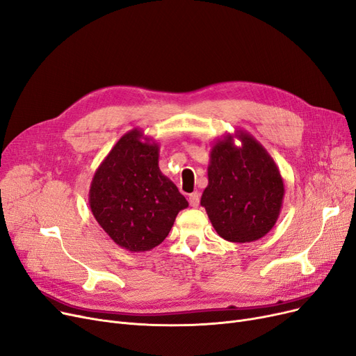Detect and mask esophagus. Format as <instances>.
<instances>
[{
	"label": "esophagus",
	"instance_id": "34e87169",
	"mask_svg": "<svg viewBox=\"0 0 356 356\" xmlns=\"http://www.w3.org/2000/svg\"><path fill=\"white\" fill-rule=\"evenodd\" d=\"M188 202L191 204V207H197L198 204H200V194H198L197 191L195 193H191L188 195Z\"/></svg>",
	"mask_w": 356,
	"mask_h": 356
}]
</instances>
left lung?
<instances>
[{"label":"left lung","instance_id":"8db88e82","mask_svg":"<svg viewBox=\"0 0 356 356\" xmlns=\"http://www.w3.org/2000/svg\"><path fill=\"white\" fill-rule=\"evenodd\" d=\"M207 177L200 204L223 239L252 243L272 231L285 186L272 156L250 133L236 130L213 145Z\"/></svg>","mask_w":356,"mask_h":356}]
</instances>
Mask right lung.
Listing matches in <instances>:
<instances>
[{"label":"right lung","mask_w":356,"mask_h":356,"mask_svg":"<svg viewBox=\"0 0 356 356\" xmlns=\"http://www.w3.org/2000/svg\"><path fill=\"white\" fill-rule=\"evenodd\" d=\"M89 204L118 247L150 251L168 236L178 213L188 207L159 169V145L141 130L125 133L93 175Z\"/></svg>","instance_id":"1"}]
</instances>
